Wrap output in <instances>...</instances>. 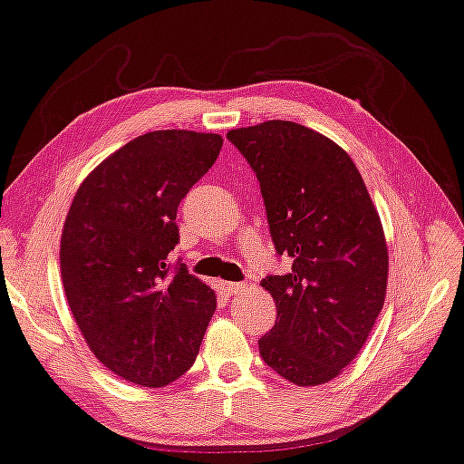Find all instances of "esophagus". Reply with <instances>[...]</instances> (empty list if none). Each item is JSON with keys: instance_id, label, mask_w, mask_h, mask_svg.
I'll list each match as a JSON object with an SVG mask.
<instances>
[{"instance_id": "obj_1", "label": "esophagus", "mask_w": 464, "mask_h": 464, "mask_svg": "<svg viewBox=\"0 0 464 464\" xmlns=\"http://www.w3.org/2000/svg\"><path fill=\"white\" fill-rule=\"evenodd\" d=\"M225 289H227V294H229V295H239V294L246 292V283H235V281L225 283Z\"/></svg>"}]
</instances>
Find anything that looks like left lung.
I'll use <instances>...</instances> for the list:
<instances>
[{"instance_id":"left-lung-1","label":"left lung","mask_w":464,"mask_h":464,"mask_svg":"<svg viewBox=\"0 0 464 464\" xmlns=\"http://www.w3.org/2000/svg\"><path fill=\"white\" fill-rule=\"evenodd\" d=\"M256 172L268 229L287 275L260 285L276 321L258 340L262 361L310 387L337 377L369 337L387 289V246L361 172L340 145L289 121L227 133Z\"/></svg>"}]
</instances>
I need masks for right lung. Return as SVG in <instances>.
<instances>
[{
	"mask_svg": "<svg viewBox=\"0 0 464 464\" xmlns=\"http://www.w3.org/2000/svg\"><path fill=\"white\" fill-rule=\"evenodd\" d=\"M223 137L154 130L92 170L60 241L68 306L89 348L116 375L164 387L196 361L217 310L212 289L166 258L179 244L177 208L208 172Z\"/></svg>",
	"mask_w": 464,
	"mask_h": 464,
	"instance_id": "1",
	"label": "right lung"
}]
</instances>
